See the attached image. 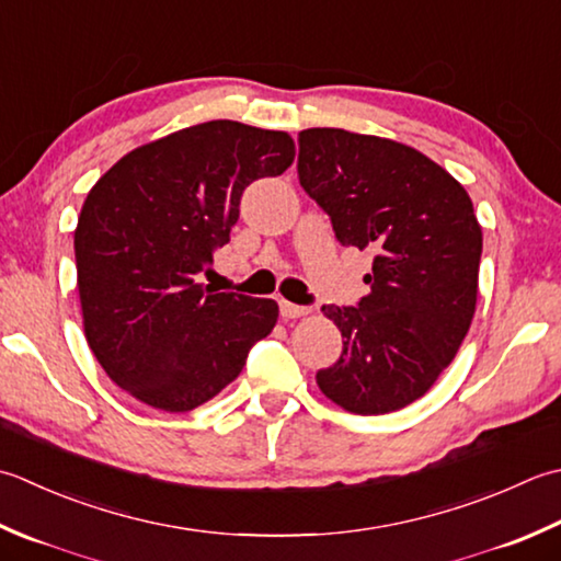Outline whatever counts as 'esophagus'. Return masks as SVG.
<instances>
[{"label": "esophagus", "instance_id": "34e87169", "mask_svg": "<svg viewBox=\"0 0 561 561\" xmlns=\"http://www.w3.org/2000/svg\"><path fill=\"white\" fill-rule=\"evenodd\" d=\"M311 309L309 306H299V304H291V301H279V313H282V318H301V316H306L309 313Z\"/></svg>", "mask_w": 561, "mask_h": 561}]
</instances>
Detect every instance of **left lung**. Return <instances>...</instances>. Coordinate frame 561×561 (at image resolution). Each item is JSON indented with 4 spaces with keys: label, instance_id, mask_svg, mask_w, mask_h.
Returning <instances> with one entry per match:
<instances>
[{
    "label": "left lung",
    "instance_id": "left-lung-1",
    "mask_svg": "<svg viewBox=\"0 0 561 561\" xmlns=\"http://www.w3.org/2000/svg\"><path fill=\"white\" fill-rule=\"evenodd\" d=\"M296 172L337 243L375 252L369 294L321 309L343 333V355L316 371L318 387L350 413L399 411L433 387L474 318V206L423 152L343 128L301 130Z\"/></svg>",
    "mask_w": 561,
    "mask_h": 561
}]
</instances>
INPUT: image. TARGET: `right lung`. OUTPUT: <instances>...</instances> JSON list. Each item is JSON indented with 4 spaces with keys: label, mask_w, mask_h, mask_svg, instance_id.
Returning <instances> with one entry per match:
<instances>
[{
    "label": "right lung",
    "mask_w": 561,
    "mask_h": 561,
    "mask_svg": "<svg viewBox=\"0 0 561 561\" xmlns=\"http://www.w3.org/2000/svg\"><path fill=\"white\" fill-rule=\"evenodd\" d=\"M294 140L238 121L182 128L121 158L87 194L75 230L84 333L138 401L184 413L214 399L277 323L272 299L211 291L245 186L277 178Z\"/></svg>",
    "instance_id": "1"
}]
</instances>
